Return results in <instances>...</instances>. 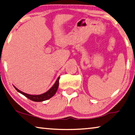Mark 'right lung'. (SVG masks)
<instances>
[{"label":"right lung","mask_w":135,"mask_h":135,"mask_svg":"<svg viewBox=\"0 0 135 135\" xmlns=\"http://www.w3.org/2000/svg\"><path fill=\"white\" fill-rule=\"evenodd\" d=\"M59 78L60 77L57 78V80H56V81L55 82V84H54V85L52 86V87L50 88V90H48L47 92H45V93L41 94H38V95H34V94H29L25 93H24V92L21 91V90H19L18 88H16L15 86L14 85L13 86L15 88V89L17 90L19 93L22 94L23 95L26 96V97L28 98L29 99L35 102H42V101H44V100L50 99V98H52L54 95H55V93H56V91H57L58 87H59Z\"/></svg>","instance_id":"right-lung-1"}]
</instances>
